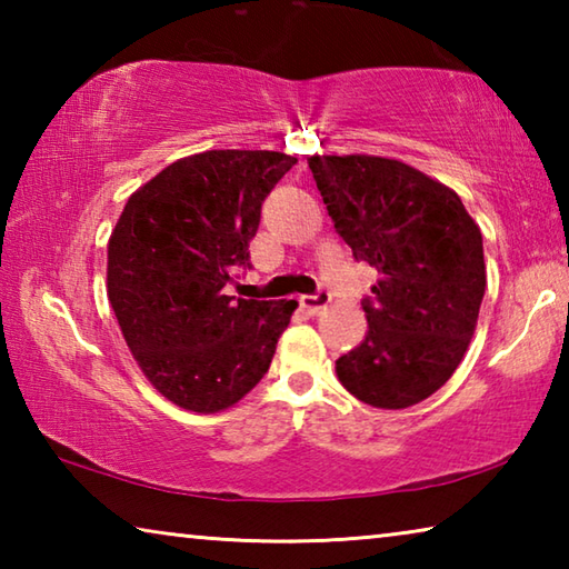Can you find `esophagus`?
<instances>
[{
    "label": "esophagus",
    "instance_id": "obj_1",
    "mask_svg": "<svg viewBox=\"0 0 569 569\" xmlns=\"http://www.w3.org/2000/svg\"><path fill=\"white\" fill-rule=\"evenodd\" d=\"M329 301H331V296L326 293V291H319V293H313V296H301V306L306 308L308 313H321L326 306H329Z\"/></svg>",
    "mask_w": 569,
    "mask_h": 569
}]
</instances>
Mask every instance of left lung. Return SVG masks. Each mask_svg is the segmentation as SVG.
Here are the masks:
<instances>
[{
	"instance_id": "obj_1",
	"label": "left lung",
	"mask_w": 569,
	"mask_h": 569,
	"mask_svg": "<svg viewBox=\"0 0 569 569\" xmlns=\"http://www.w3.org/2000/svg\"><path fill=\"white\" fill-rule=\"evenodd\" d=\"M316 188L356 261L379 281L361 306L366 339L336 361L339 381L379 409H407L465 359L487 288L479 226L455 190L377 156L308 158Z\"/></svg>"
}]
</instances>
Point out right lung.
Segmentation results:
<instances>
[{"label":"right lung","instance_id":"obj_1","mask_svg":"<svg viewBox=\"0 0 569 569\" xmlns=\"http://www.w3.org/2000/svg\"><path fill=\"white\" fill-rule=\"evenodd\" d=\"M296 158L208 150L134 190L108 243V298L134 361L162 397L198 413L263 379L296 301L226 296L250 268L261 206Z\"/></svg>","mask_w":569,"mask_h":569}]
</instances>
